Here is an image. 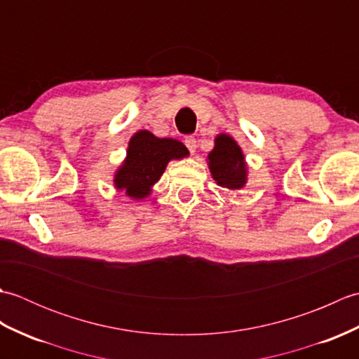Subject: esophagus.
<instances>
[{
	"label": "esophagus",
	"instance_id": "esophagus-1",
	"mask_svg": "<svg viewBox=\"0 0 359 359\" xmlns=\"http://www.w3.org/2000/svg\"><path fill=\"white\" fill-rule=\"evenodd\" d=\"M185 144H187V148L189 149V152H196L197 142H196L194 137H187V139H185Z\"/></svg>",
	"mask_w": 359,
	"mask_h": 359
}]
</instances>
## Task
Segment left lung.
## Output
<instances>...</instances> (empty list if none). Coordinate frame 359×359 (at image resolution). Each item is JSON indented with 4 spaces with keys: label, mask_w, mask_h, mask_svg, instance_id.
Returning a JSON list of instances; mask_svg holds the SVG:
<instances>
[{
    "label": "left lung",
    "mask_w": 359,
    "mask_h": 359,
    "mask_svg": "<svg viewBox=\"0 0 359 359\" xmlns=\"http://www.w3.org/2000/svg\"><path fill=\"white\" fill-rule=\"evenodd\" d=\"M208 168L216 184L228 189H241L247 184L248 168L245 156L231 135L219 134L215 148L208 154Z\"/></svg>",
    "instance_id": "obj_1"
}]
</instances>
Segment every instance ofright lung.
Returning <instances> with one entry per match:
<instances>
[{"label":"right lung","instance_id":"right-lung-1","mask_svg":"<svg viewBox=\"0 0 359 359\" xmlns=\"http://www.w3.org/2000/svg\"><path fill=\"white\" fill-rule=\"evenodd\" d=\"M188 156L189 151L182 142L160 139L142 129L129 139L126 157L114 174V187L131 199L142 201L151 194L171 160Z\"/></svg>","mask_w":359,"mask_h":359}]
</instances>
